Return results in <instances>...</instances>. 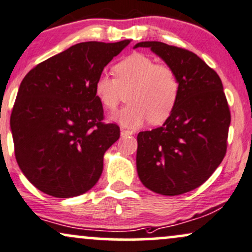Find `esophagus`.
Wrapping results in <instances>:
<instances>
[{
  "label": "esophagus",
  "mask_w": 252,
  "mask_h": 252,
  "mask_svg": "<svg viewBox=\"0 0 252 252\" xmlns=\"http://www.w3.org/2000/svg\"><path fill=\"white\" fill-rule=\"evenodd\" d=\"M134 132L130 131V130H124V129H121V136H129V135H132Z\"/></svg>",
  "instance_id": "34e87169"
}]
</instances>
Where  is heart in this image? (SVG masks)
<instances>
[{"label":"heart","mask_w":252,"mask_h":252,"mask_svg":"<svg viewBox=\"0 0 252 252\" xmlns=\"http://www.w3.org/2000/svg\"><path fill=\"white\" fill-rule=\"evenodd\" d=\"M115 78L102 74L95 81V95L103 108L113 111L120 103L121 92H126V107L111 120L126 128H138L165 122L172 114L180 95V81L170 66L156 64L143 54L135 53L114 66Z\"/></svg>","instance_id":"b5f03b06"}]
</instances>
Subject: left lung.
<instances>
[{
	"instance_id": "left-lung-1",
	"label": "left lung",
	"mask_w": 252,
	"mask_h": 252,
	"mask_svg": "<svg viewBox=\"0 0 252 252\" xmlns=\"http://www.w3.org/2000/svg\"><path fill=\"white\" fill-rule=\"evenodd\" d=\"M170 66L180 81V95L159 128L137 135L136 166L151 191L186 193L214 174L226 153L230 110L217 72L191 51L162 42H139Z\"/></svg>"
}]
</instances>
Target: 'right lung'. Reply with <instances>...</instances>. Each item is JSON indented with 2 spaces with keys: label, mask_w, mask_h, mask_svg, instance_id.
I'll return each mask as SVG.
<instances>
[{
  "label": "right lung",
  "mask_w": 252,
  "mask_h": 252,
  "mask_svg": "<svg viewBox=\"0 0 252 252\" xmlns=\"http://www.w3.org/2000/svg\"><path fill=\"white\" fill-rule=\"evenodd\" d=\"M129 43L82 42L39 63L21 82L10 117L15 157L42 192L75 197L101 177L103 156L120 128L102 122L94 86Z\"/></svg>",
  "instance_id": "add662e5"
}]
</instances>
